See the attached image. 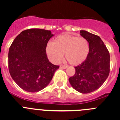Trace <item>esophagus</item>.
<instances>
[{"label": "esophagus", "instance_id": "esophagus-1", "mask_svg": "<svg viewBox=\"0 0 120 120\" xmlns=\"http://www.w3.org/2000/svg\"><path fill=\"white\" fill-rule=\"evenodd\" d=\"M60 68H63V69H65L66 68H67V66L65 65H60Z\"/></svg>", "mask_w": 120, "mask_h": 120}]
</instances>
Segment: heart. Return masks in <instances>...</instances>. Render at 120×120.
<instances>
[{
	"instance_id": "obj_1",
	"label": "heart",
	"mask_w": 120,
	"mask_h": 120,
	"mask_svg": "<svg viewBox=\"0 0 120 120\" xmlns=\"http://www.w3.org/2000/svg\"><path fill=\"white\" fill-rule=\"evenodd\" d=\"M46 53L52 62L58 63L65 54L68 63L77 65L86 59L90 52L89 42L84 37L69 34L59 35L46 46Z\"/></svg>"
}]
</instances>
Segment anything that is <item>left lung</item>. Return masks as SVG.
I'll list each match as a JSON object with an SVG mask.
<instances>
[{
    "label": "left lung",
    "instance_id": "1",
    "mask_svg": "<svg viewBox=\"0 0 120 120\" xmlns=\"http://www.w3.org/2000/svg\"><path fill=\"white\" fill-rule=\"evenodd\" d=\"M80 35L88 41L90 52L81 64L75 67V75L68 80L76 91L87 94L99 88L108 78L110 71V55L98 36L85 30H80Z\"/></svg>",
    "mask_w": 120,
    "mask_h": 120
}]
</instances>
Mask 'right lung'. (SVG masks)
Segmentation results:
<instances>
[{
	"instance_id": "obj_1",
	"label": "right lung",
	"mask_w": 120,
	"mask_h": 120,
	"mask_svg": "<svg viewBox=\"0 0 120 120\" xmlns=\"http://www.w3.org/2000/svg\"><path fill=\"white\" fill-rule=\"evenodd\" d=\"M53 36L50 30L29 29L14 39L8 52V68L15 82L27 92L40 91L48 85L59 68L47 58L46 46Z\"/></svg>"
}]
</instances>
